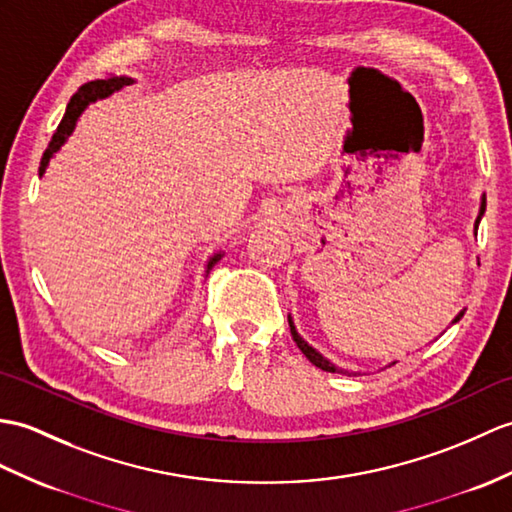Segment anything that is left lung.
<instances>
[{"label": "left lung", "instance_id": "1", "mask_svg": "<svg viewBox=\"0 0 512 512\" xmlns=\"http://www.w3.org/2000/svg\"><path fill=\"white\" fill-rule=\"evenodd\" d=\"M484 211H486V194H482L480 196V209H478V218H475V229L480 227V220H482V216H484ZM462 314H465V310H460L456 316H454V320H451V325L454 323H458V320L462 318ZM288 323H290V334H292V338H294V342H296V347H299L301 351H303V355L307 360H310L314 366H318L320 371H327V373H340V375H347L349 371H344V368H340V366H336L334 362L331 360H327L323 353L320 351H316L310 342H307L301 334H299V329H296V325H294V318H292V314H288ZM395 362H390L388 366H392Z\"/></svg>", "mask_w": 512, "mask_h": 512}]
</instances>
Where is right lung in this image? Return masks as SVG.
Returning <instances> with one entry per match:
<instances>
[{"mask_svg": "<svg viewBox=\"0 0 512 512\" xmlns=\"http://www.w3.org/2000/svg\"><path fill=\"white\" fill-rule=\"evenodd\" d=\"M133 82H135L133 78H126V76H122V78L91 80V82H87V85H82V87L74 93V98L69 100V104H67V111H65V117L61 120V124H58L56 133H54V137H52V141H50V146H47V150L43 152L41 168H39V176H43V174H45L47 165H50V161L54 159V154L65 146V141L69 139V135L74 133V130H76V124H78V120H80V115L87 111V106H89V104H93V102H98V100L111 98L113 93L122 91V89H124V87H128V85H133ZM222 257H224V251H218V253H213V255L205 261V277L209 275V270H211L213 266H216Z\"/></svg>", "mask_w": 512, "mask_h": 512, "instance_id": "right-lung-1", "label": "right lung"}]
</instances>
